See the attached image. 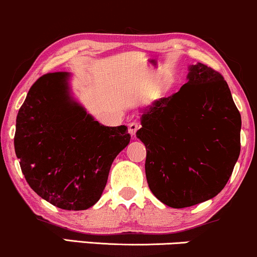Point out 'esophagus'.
<instances>
[{"label":"esophagus","instance_id":"esophagus-1","mask_svg":"<svg viewBox=\"0 0 257 257\" xmlns=\"http://www.w3.org/2000/svg\"><path fill=\"white\" fill-rule=\"evenodd\" d=\"M139 128H140V124H139L138 122H132L131 124H129V133H131L132 137H135Z\"/></svg>","mask_w":257,"mask_h":257}]
</instances>
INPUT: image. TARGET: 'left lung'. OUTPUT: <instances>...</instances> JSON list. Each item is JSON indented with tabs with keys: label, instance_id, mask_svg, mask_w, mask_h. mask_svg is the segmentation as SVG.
<instances>
[{
	"label": "left lung",
	"instance_id": "1",
	"mask_svg": "<svg viewBox=\"0 0 257 257\" xmlns=\"http://www.w3.org/2000/svg\"><path fill=\"white\" fill-rule=\"evenodd\" d=\"M189 70L177 93L142 111L137 132L147 151L148 187L172 208L218 195L240 152L242 119L227 82L203 63Z\"/></svg>",
	"mask_w": 257,
	"mask_h": 257
}]
</instances>
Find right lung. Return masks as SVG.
<instances>
[{
	"mask_svg": "<svg viewBox=\"0 0 257 257\" xmlns=\"http://www.w3.org/2000/svg\"><path fill=\"white\" fill-rule=\"evenodd\" d=\"M68 76L48 73L31 86L18 112L14 147L27 183L42 199L82 211L100 199L131 134L125 125L100 124L72 100Z\"/></svg>",
	"mask_w": 257,
	"mask_h": 257,
	"instance_id": "right-lung-1",
	"label": "right lung"
}]
</instances>
